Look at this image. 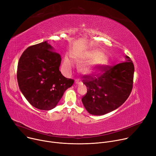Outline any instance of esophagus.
I'll return each mask as SVG.
<instances>
[{
	"label": "esophagus",
	"mask_w": 156,
	"mask_h": 156,
	"mask_svg": "<svg viewBox=\"0 0 156 156\" xmlns=\"http://www.w3.org/2000/svg\"><path fill=\"white\" fill-rule=\"evenodd\" d=\"M75 84L76 86H79V85H81V84H82V82L79 80H77L75 81Z\"/></svg>",
	"instance_id": "esophagus-1"
}]
</instances>
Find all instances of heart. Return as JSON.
Returning <instances> with one entry per match:
<instances>
[{
    "label": "heart",
    "instance_id": "heart-1",
    "mask_svg": "<svg viewBox=\"0 0 156 156\" xmlns=\"http://www.w3.org/2000/svg\"><path fill=\"white\" fill-rule=\"evenodd\" d=\"M73 61L77 64L80 72L83 75H93L105 67L109 62V56L98 49L86 52L72 53L70 55ZM62 69L66 75L72 72L73 62L68 56H65L62 63Z\"/></svg>",
    "mask_w": 156,
    "mask_h": 156
}]
</instances>
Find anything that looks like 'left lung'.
<instances>
[{
  "label": "left lung",
  "mask_w": 156,
  "mask_h": 156,
  "mask_svg": "<svg viewBox=\"0 0 156 156\" xmlns=\"http://www.w3.org/2000/svg\"><path fill=\"white\" fill-rule=\"evenodd\" d=\"M100 76H84L87 93L83 97L84 107L90 115L101 116L121 106L129 97L133 83L134 66L131 58L104 70Z\"/></svg>",
  "instance_id": "obj_1"
}]
</instances>
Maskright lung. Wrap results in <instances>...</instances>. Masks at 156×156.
<instances>
[{"instance_id":"1","label":"right lung","mask_w":156,"mask_h":156,"mask_svg":"<svg viewBox=\"0 0 156 156\" xmlns=\"http://www.w3.org/2000/svg\"><path fill=\"white\" fill-rule=\"evenodd\" d=\"M62 58L48 41L28 47L19 59L17 81L22 94L34 107L54 108L74 80L64 77L59 68Z\"/></svg>"}]
</instances>
